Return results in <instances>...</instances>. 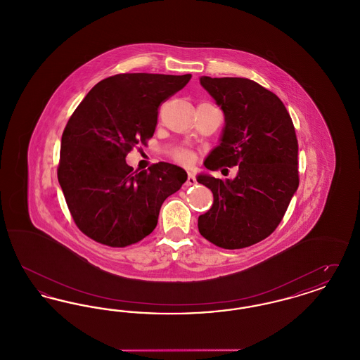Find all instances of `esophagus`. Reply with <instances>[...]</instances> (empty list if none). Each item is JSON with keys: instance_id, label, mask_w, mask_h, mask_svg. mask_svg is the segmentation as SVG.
Instances as JSON below:
<instances>
[{"instance_id": "1", "label": "esophagus", "mask_w": 360, "mask_h": 360, "mask_svg": "<svg viewBox=\"0 0 360 360\" xmlns=\"http://www.w3.org/2000/svg\"><path fill=\"white\" fill-rule=\"evenodd\" d=\"M195 184H197V179H195L194 174L188 172V181H186V186H193V185H195Z\"/></svg>"}]
</instances>
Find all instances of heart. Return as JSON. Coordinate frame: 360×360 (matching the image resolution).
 Returning a JSON list of instances; mask_svg holds the SVG:
<instances>
[{
  "instance_id": "obj_1",
  "label": "heart",
  "mask_w": 360,
  "mask_h": 360,
  "mask_svg": "<svg viewBox=\"0 0 360 360\" xmlns=\"http://www.w3.org/2000/svg\"><path fill=\"white\" fill-rule=\"evenodd\" d=\"M172 156H174V159H175L176 162L184 163V165L191 163L193 159H194L193 154H191L190 151H188V150H179V151H176Z\"/></svg>"
}]
</instances>
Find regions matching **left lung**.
Listing matches in <instances>:
<instances>
[{"mask_svg": "<svg viewBox=\"0 0 360 360\" xmlns=\"http://www.w3.org/2000/svg\"><path fill=\"white\" fill-rule=\"evenodd\" d=\"M200 82L225 117L220 144L204 165L213 172L238 166V174L225 181L197 176L213 193L198 231L217 247L245 248L274 232L298 188L295 129L283 103L251 79L201 77Z\"/></svg>", "mask_w": 360, "mask_h": 360, "instance_id": "obj_1", "label": "left lung"}]
</instances>
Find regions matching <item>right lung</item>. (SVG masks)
Segmentation results:
<instances>
[{
  "instance_id": "add662e5",
  "label": "right lung",
  "mask_w": 360,
  "mask_h": 360,
  "mask_svg": "<svg viewBox=\"0 0 360 360\" xmlns=\"http://www.w3.org/2000/svg\"><path fill=\"white\" fill-rule=\"evenodd\" d=\"M191 78L165 74H117L94 86L71 115L62 135L58 181L74 223L109 247L148 236L163 201L188 174L159 162L136 172L125 156L154 136L160 103Z\"/></svg>"
}]
</instances>
